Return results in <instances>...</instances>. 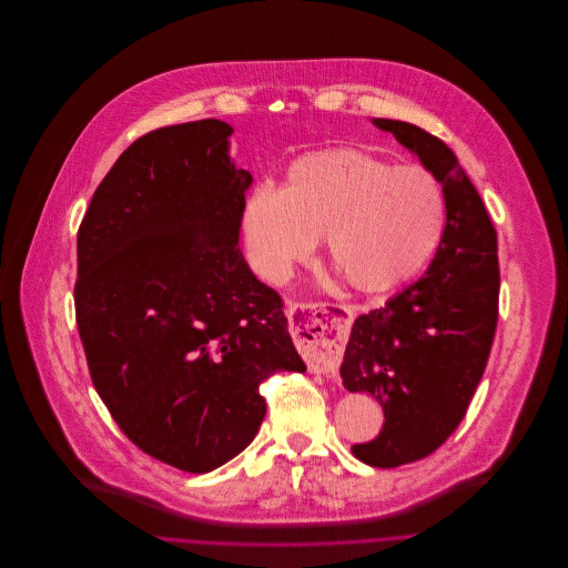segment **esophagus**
Returning a JSON list of instances; mask_svg holds the SVG:
<instances>
[{
	"label": "esophagus",
	"instance_id": "1",
	"mask_svg": "<svg viewBox=\"0 0 568 568\" xmlns=\"http://www.w3.org/2000/svg\"><path fill=\"white\" fill-rule=\"evenodd\" d=\"M354 315L349 304H300V322L291 331L313 372H337Z\"/></svg>",
	"mask_w": 568,
	"mask_h": 568
}]
</instances>
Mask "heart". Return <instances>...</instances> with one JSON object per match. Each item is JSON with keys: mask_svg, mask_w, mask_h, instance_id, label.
Returning a JSON list of instances; mask_svg holds the SVG:
<instances>
[{"mask_svg": "<svg viewBox=\"0 0 568 568\" xmlns=\"http://www.w3.org/2000/svg\"><path fill=\"white\" fill-rule=\"evenodd\" d=\"M447 223L443 183L423 165L349 145L297 156L280 190L257 187L240 233L251 266L284 284L324 235L328 262L361 293H385L418 275Z\"/></svg>", "mask_w": 568, "mask_h": 568, "instance_id": "1", "label": "heart"}]
</instances>
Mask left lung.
I'll return each mask as SVG.
<instances>
[{"instance_id": "obj_1", "label": "left lung", "mask_w": 568, "mask_h": 568, "mask_svg": "<svg viewBox=\"0 0 568 568\" xmlns=\"http://www.w3.org/2000/svg\"><path fill=\"white\" fill-rule=\"evenodd\" d=\"M376 128L438 176L447 201L440 246L425 275L354 322L339 376L385 412L381 434L354 445L374 468L429 457L459 427L484 376L499 317L497 231L452 152L425 130L389 119Z\"/></svg>"}]
</instances>
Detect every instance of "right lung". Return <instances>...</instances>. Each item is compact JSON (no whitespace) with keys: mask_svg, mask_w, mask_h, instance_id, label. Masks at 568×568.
<instances>
[{"mask_svg":"<svg viewBox=\"0 0 568 568\" xmlns=\"http://www.w3.org/2000/svg\"><path fill=\"white\" fill-rule=\"evenodd\" d=\"M216 119L134 141L78 231L75 320L102 403L145 455L210 473L255 438L260 385L304 372L280 293L240 248L251 172Z\"/></svg>","mask_w":568,"mask_h":568,"instance_id":"add662e5","label":"right lung"}]
</instances>
